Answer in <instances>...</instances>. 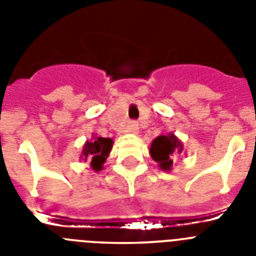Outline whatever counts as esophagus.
Instances as JSON below:
<instances>
[{
    "mask_svg": "<svg viewBox=\"0 0 256 256\" xmlns=\"http://www.w3.org/2000/svg\"><path fill=\"white\" fill-rule=\"evenodd\" d=\"M128 132L130 133H137L138 132V124L136 123V122H132L128 126Z\"/></svg>",
    "mask_w": 256,
    "mask_h": 256,
    "instance_id": "obj_1",
    "label": "esophagus"
}]
</instances>
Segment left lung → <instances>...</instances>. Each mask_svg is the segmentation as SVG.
<instances>
[{
	"mask_svg": "<svg viewBox=\"0 0 256 256\" xmlns=\"http://www.w3.org/2000/svg\"><path fill=\"white\" fill-rule=\"evenodd\" d=\"M183 144L180 140L173 134L158 136L150 146V155L162 170L169 172L173 165V156L180 154Z\"/></svg>",
	"mask_w": 256,
	"mask_h": 256,
	"instance_id": "obj_1",
	"label": "left lung"
}]
</instances>
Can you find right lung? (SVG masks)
Segmentation results:
<instances>
[{"instance_id": "obj_1", "label": "right lung", "mask_w": 256, "mask_h": 256, "mask_svg": "<svg viewBox=\"0 0 256 256\" xmlns=\"http://www.w3.org/2000/svg\"><path fill=\"white\" fill-rule=\"evenodd\" d=\"M112 148V138L104 137H92L91 141H87L83 146V151L80 158L83 160H91V166L94 172H100L102 169V164L106 162Z\"/></svg>"}]
</instances>
